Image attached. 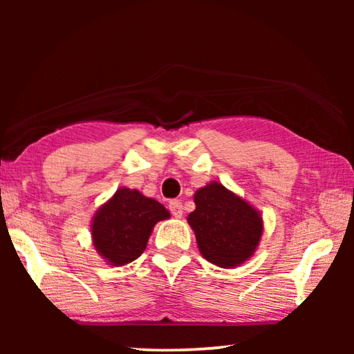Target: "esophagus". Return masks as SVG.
<instances>
[{
	"mask_svg": "<svg viewBox=\"0 0 354 354\" xmlns=\"http://www.w3.org/2000/svg\"><path fill=\"white\" fill-rule=\"evenodd\" d=\"M169 209H170V212H171L173 217H176V218H181L183 217L184 209H183V203L179 201V200H171L169 203Z\"/></svg>",
	"mask_w": 354,
	"mask_h": 354,
	"instance_id": "34e87169",
	"label": "esophagus"
}]
</instances>
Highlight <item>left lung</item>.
<instances>
[{
    "mask_svg": "<svg viewBox=\"0 0 354 354\" xmlns=\"http://www.w3.org/2000/svg\"><path fill=\"white\" fill-rule=\"evenodd\" d=\"M195 205L187 221L205 259L231 268L254 253L262 236V218L247 201L211 183L196 190Z\"/></svg>",
    "mask_w": 354,
    "mask_h": 354,
    "instance_id": "1",
    "label": "left lung"
}]
</instances>
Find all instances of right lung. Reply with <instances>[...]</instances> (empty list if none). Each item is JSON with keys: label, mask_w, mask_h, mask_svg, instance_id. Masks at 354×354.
I'll return each instance as SVG.
<instances>
[{"label": "right lung", "mask_w": 354, "mask_h": 354, "mask_svg": "<svg viewBox=\"0 0 354 354\" xmlns=\"http://www.w3.org/2000/svg\"><path fill=\"white\" fill-rule=\"evenodd\" d=\"M169 217L160 203L139 190L118 189L95 215L93 245L107 262L124 266L143 253L154 225Z\"/></svg>", "instance_id": "right-lung-1"}]
</instances>
